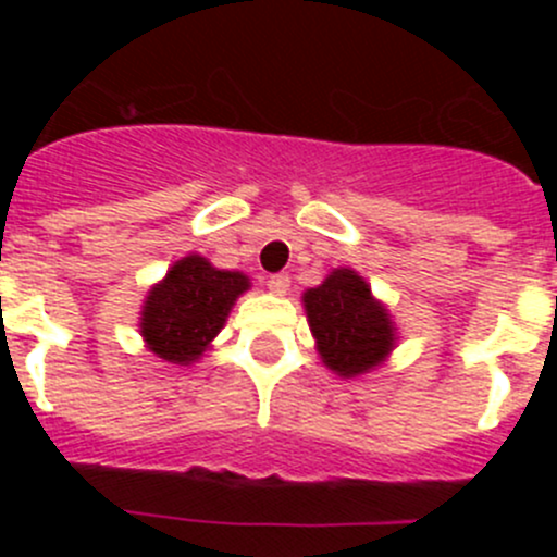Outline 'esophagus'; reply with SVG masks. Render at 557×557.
I'll return each instance as SVG.
<instances>
[{"label": "esophagus", "mask_w": 557, "mask_h": 557, "mask_svg": "<svg viewBox=\"0 0 557 557\" xmlns=\"http://www.w3.org/2000/svg\"><path fill=\"white\" fill-rule=\"evenodd\" d=\"M267 285L274 296H285L290 288V277L288 274H272V277L267 280Z\"/></svg>", "instance_id": "34e87169"}]
</instances>
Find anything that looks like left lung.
<instances>
[{
	"mask_svg": "<svg viewBox=\"0 0 557 557\" xmlns=\"http://www.w3.org/2000/svg\"><path fill=\"white\" fill-rule=\"evenodd\" d=\"M307 320L320 358L339 377H361L385 361L396 345L391 314L352 269H334L305 296Z\"/></svg>",
	"mask_w": 557,
	"mask_h": 557,
	"instance_id": "8db88e82",
	"label": "left lung"
}]
</instances>
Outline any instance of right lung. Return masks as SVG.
Here are the masks:
<instances>
[{
	"label": "right lung",
	"instance_id": "add662e5",
	"mask_svg": "<svg viewBox=\"0 0 557 557\" xmlns=\"http://www.w3.org/2000/svg\"><path fill=\"white\" fill-rule=\"evenodd\" d=\"M247 288L250 280L243 272L215 269L201 256L180 258L148 290L139 318L145 345L180 367L199 361Z\"/></svg>",
	"mask_w": 557,
	"mask_h": 557
}]
</instances>
